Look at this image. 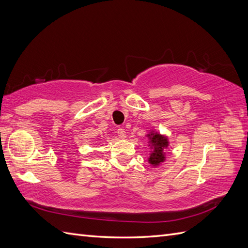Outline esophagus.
I'll return each instance as SVG.
<instances>
[{"label": "esophagus", "mask_w": 248, "mask_h": 248, "mask_svg": "<svg viewBox=\"0 0 248 248\" xmlns=\"http://www.w3.org/2000/svg\"><path fill=\"white\" fill-rule=\"evenodd\" d=\"M117 135H118V137L120 138V140H124L125 138V131H124V129H122V128H119L118 130H117Z\"/></svg>", "instance_id": "34e87169"}]
</instances>
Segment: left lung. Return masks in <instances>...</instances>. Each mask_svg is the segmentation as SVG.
<instances>
[{
    "instance_id": "8db88e82",
    "label": "left lung",
    "mask_w": 248,
    "mask_h": 248,
    "mask_svg": "<svg viewBox=\"0 0 248 248\" xmlns=\"http://www.w3.org/2000/svg\"><path fill=\"white\" fill-rule=\"evenodd\" d=\"M149 146L152 149L150 153V156L148 157V162L153 167H157L166 159V153L165 150L169 146L168 138L165 135L159 134L158 132L150 131L147 134Z\"/></svg>"
}]
</instances>
